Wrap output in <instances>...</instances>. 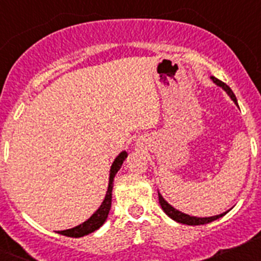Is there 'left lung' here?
Segmentation results:
<instances>
[{
  "mask_svg": "<svg viewBox=\"0 0 261 261\" xmlns=\"http://www.w3.org/2000/svg\"><path fill=\"white\" fill-rule=\"evenodd\" d=\"M212 80H213L214 84L222 87V89L225 90L226 93L229 94L230 98H231L232 100H234V102L237 103V98H235L234 93H232V90L230 89V87L227 86V85H226L225 82H222V81H220V80H217L216 77H212ZM237 105H238V103H237ZM158 199H159V204H161V206H162L163 212H165V213L167 214V216L170 217V218H172V220L176 221V222H179V223H186V225H191V226L205 225V223H209V222H212V221H214V220H218L220 217L225 216V214L227 213V212H225V213L218 214V216L205 217V218H199V217H192V216H188V214H184V213H181V212L176 211V209H175V208H172L171 205L168 204V202L166 201L165 199H163V197H162V196H161V193H159V192H158Z\"/></svg>",
  "mask_w": 261,
  "mask_h": 261,
  "instance_id": "obj_1",
  "label": "left lung"
}]
</instances>
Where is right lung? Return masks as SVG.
Here are the masks:
<instances>
[{
	"instance_id": "right-lung-1",
	"label": "right lung",
	"mask_w": 261,
	"mask_h": 261,
	"mask_svg": "<svg viewBox=\"0 0 261 261\" xmlns=\"http://www.w3.org/2000/svg\"><path fill=\"white\" fill-rule=\"evenodd\" d=\"M126 155L128 154L125 151H121V153L117 155V158L115 159L112 166H111V174H110V184H108V190L106 193V197L103 200L102 205L99 206L98 211L90 217L89 220L85 221L84 223L75 226L73 229L64 230V231H59V234L65 235V237H70V238H81V237H85L87 234H91L93 231L98 230L100 226L105 223V221L107 220V216L110 213L111 209V201H112V187H114V177L116 175V172L119 171L123 162L125 161Z\"/></svg>"
}]
</instances>
